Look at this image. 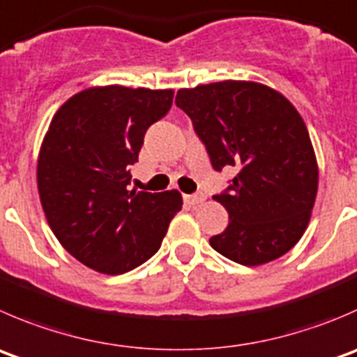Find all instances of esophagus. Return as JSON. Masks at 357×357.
<instances>
[{
    "label": "esophagus",
    "instance_id": "1",
    "mask_svg": "<svg viewBox=\"0 0 357 357\" xmlns=\"http://www.w3.org/2000/svg\"><path fill=\"white\" fill-rule=\"evenodd\" d=\"M183 199H185V202L190 204V206H197V204L204 202V200H206V197H204L202 193H195V195H185Z\"/></svg>",
    "mask_w": 357,
    "mask_h": 357
}]
</instances>
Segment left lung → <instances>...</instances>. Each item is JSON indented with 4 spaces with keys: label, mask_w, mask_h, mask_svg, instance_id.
<instances>
[{
    "label": "left lung",
    "mask_w": 357,
    "mask_h": 357,
    "mask_svg": "<svg viewBox=\"0 0 357 357\" xmlns=\"http://www.w3.org/2000/svg\"><path fill=\"white\" fill-rule=\"evenodd\" d=\"M176 106L192 119L214 171L237 172L213 197L230 218L225 231L209 238L213 249L245 266L286 255L309 225L319 181L295 106L271 86L237 79L181 89Z\"/></svg>",
    "instance_id": "obj_1"
}]
</instances>
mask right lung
I'll list each match as a JSON object with an SVG mask.
<instances>
[{"label": "right lung", "instance_id": "add662e5", "mask_svg": "<svg viewBox=\"0 0 357 357\" xmlns=\"http://www.w3.org/2000/svg\"><path fill=\"white\" fill-rule=\"evenodd\" d=\"M172 98V91L92 86L69 98L45 134L36 171L45 216L62 248L96 272L126 274L150 259L181 211L178 190H127L144 134Z\"/></svg>", "mask_w": 357, "mask_h": 357}]
</instances>
